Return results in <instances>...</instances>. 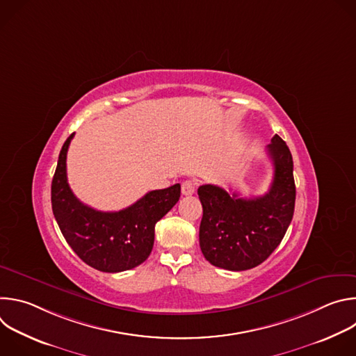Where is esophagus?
Instances as JSON below:
<instances>
[{
    "mask_svg": "<svg viewBox=\"0 0 356 356\" xmlns=\"http://www.w3.org/2000/svg\"><path fill=\"white\" fill-rule=\"evenodd\" d=\"M195 186H197V183L194 180H191V179L184 180L181 183V194L183 195H191L195 191Z\"/></svg>",
    "mask_w": 356,
    "mask_h": 356,
    "instance_id": "esophagus-1",
    "label": "esophagus"
}]
</instances>
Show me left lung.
<instances>
[{
	"instance_id": "obj_1",
	"label": "left lung",
	"mask_w": 356,
	"mask_h": 356,
	"mask_svg": "<svg viewBox=\"0 0 356 356\" xmlns=\"http://www.w3.org/2000/svg\"><path fill=\"white\" fill-rule=\"evenodd\" d=\"M266 152L275 176L265 195L242 198L214 184L198 187L202 206L200 248L217 268L239 272L261 265L291 222L296 201L291 154L279 135L272 138Z\"/></svg>"
}]
</instances>
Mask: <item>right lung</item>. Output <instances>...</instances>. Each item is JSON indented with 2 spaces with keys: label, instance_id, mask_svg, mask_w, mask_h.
Segmentation results:
<instances>
[{
  "label": "right lung",
  "instance_id": "obj_1",
  "mask_svg": "<svg viewBox=\"0 0 356 356\" xmlns=\"http://www.w3.org/2000/svg\"><path fill=\"white\" fill-rule=\"evenodd\" d=\"M72 134L62 146L52 180V210L76 255L88 266L117 273L147 259L155 241V225L180 198V184L146 193L132 206L114 213L97 211L73 194L66 173Z\"/></svg>",
  "mask_w": 356,
  "mask_h": 356
}]
</instances>
